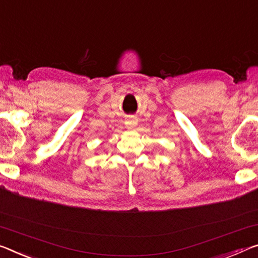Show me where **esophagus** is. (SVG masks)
Segmentation results:
<instances>
[{"label": "esophagus", "mask_w": 258, "mask_h": 258, "mask_svg": "<svg viewBox=\"0 0 258 258\" xmlns=\"http://www.w3.org/2000/svg\"><path fill=\"white\" fill-rule=\"evenodd\" d=\"M137 119L136 118H133V117H131V118H128L127 120H126V125L128 126V127H133V126H136L137 125Z\"/></svg>", "instance_id": "1"}]
</instances>
